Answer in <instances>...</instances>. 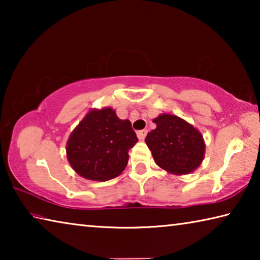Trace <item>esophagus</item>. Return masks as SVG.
I'll return each mask as SVG.
<instances>
[{"label": "esophagus", "instance_id": "obj_1", "mask_svg": "<svg viewBox=\"0 0 260 260\" xmlns=\"http://www.w3.org/2000/svg\"><path fill=\"white\" fill-rule=\"evenodd\" d=\"M147 133H148V131H147V129H142V131H139V132H138V138H139L140 140H143L144 138H146V135H147Z\"/></svg>", "mask_w": 260, "mask_h": 260}]
</instances>
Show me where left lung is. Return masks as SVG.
Segmentation results:
<instances>
[{
    "label": "left lung",
    "mask_w": 260,
    "mask_h": 260,
    "mask_svg": "<svg viewBox=\"0 0 260 260\" xmlns=\"http://www.w3.org/2000/svg\"><path fill=\"white\" fill-rule=\"evenodd\" d=\"M153 122L146 142L156 164L173 174H189L204 157L203 138L193 126L173 114H160Z\"/></svg>",
    "instance_id": "obj_1"
}]
</instances>
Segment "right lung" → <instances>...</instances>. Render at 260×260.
<instances>
[{"mask_svg": "<svg viewBox=\"0 0 260 260\" xmlns=\"http://www.w3.org/2000/svg\"><path fill=\"white\" fill-rule=\"evenodd\" d=\"M138 138L129 120H121L112 109L93 110L68 141L70 164L81 177L107 181L119 175Z\"/></svg>", "mask_w": 260, "mask_h": 260, "instance_id": "1", "label": "right lung"}]
</instances>
